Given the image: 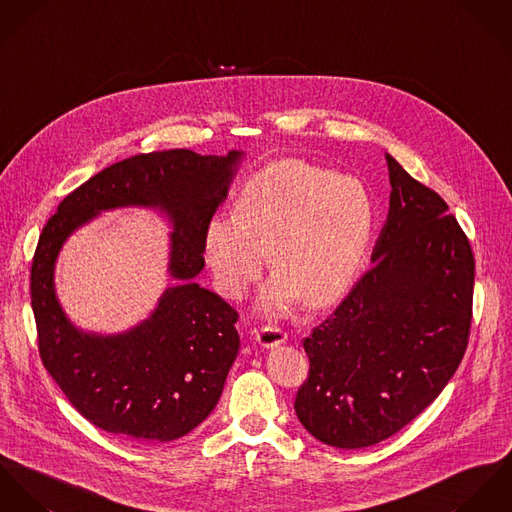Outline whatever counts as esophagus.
<instances>
[{
    "label": "esophagus",
    "instance_id": "34e87169",
    "mask_svg": "<svg viewBox=\"0 0 512 512\" xmlns=\"http://www.w3.org/2000/svg\"><path fill=\"white\" fill-rule=\"evenodd\" d=\"M257 343L261 345V347H265V349H273V347H277V345H281L286 341V334H284L283 330H279V328H273V326H267V328H263L259 334H257Z\"/></svg>",
    "mask_w": 512,
    "mask_h": 512
}]
</instances>
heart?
<instances>
[{
    "label": "heart",
    "mask_w": 512,
    "mask_h": 512,
    "mask_svg": "<svg viewBox=\"0 0 512 512\" xmlns=\"http://www.w3.org/2000/svg\"><path fill=\"white\" fill-rule=\"evenodd\" d=\"M375 228L369 188L355 176L284 159L249 176L233 216L204 229V259L218 290L241 298L267 263L277 271L257 310L277 318L302 300L308 308L338 302L355 281Z\"/></svg>",
    "instance_id": "obj_1"
}]
</instances>
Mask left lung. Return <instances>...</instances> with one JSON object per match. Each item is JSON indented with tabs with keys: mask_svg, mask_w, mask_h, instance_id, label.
I'll return each instance as SVG.
<instances>
[{
	"mask_svg": "<svg viewBox=\"0 0 512 512\" xmlns=\"http://www.w3.org/2000/svg\"><path fill=\"white\" fill-rule=\"evenodd\" d=\"M389 214L373 267L304 340L310 377L294 410L320 442L359 450L412 422L461 363L475 261L448 204L385 153Z\"/></svg>",
	"mask_w": 512,
	"mask_h": 512,
	"instance_id": "obj_1",
	"label": "left lung"
}]
</instances>
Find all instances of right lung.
<instances>
[{
    "label": "right lung",
    "mask_w": 512,
    "mask_h": 512,
    "mask_svg": "<svg viewBox=\"0 0 512 512\" xmlns=\"http://www.w3.org/2000/svg\"><path fill=\"white\" fill-rule=\"evenodd\" d=\"M245 159L172 149L135 155L98 172L72 194L39 237L31 269L43 365L98 428L145 442H172L200 426L222 397L239 351L237 312L194 279L204 269V229ZM143 207L172 226L168 274L177 281L139 325L115 335L78 329L54 286L67 237L100 213Z\"/></svg>",
    "instance_id": "right-lung-1"
}]
</instances>
